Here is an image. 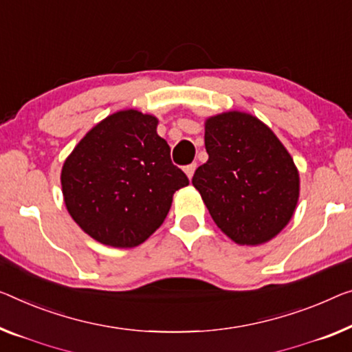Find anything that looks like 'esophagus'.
I'll return each instance as SVG.
<instances>
[{
	"label": "esophagus",
	"mask_w": 352,
	"mask_h": 352,
	"mask_svg": "<svg viewBox=\"0 0 352 352\" xmlns=\"http://www.w3.org/2000/svg\"><path fill=\"white\" fill-rule=\"evenodd\" d=\"M196 167H197L196 162H192V164H188V166L185 167V172H186L188 178H192V175H194V170H196Z\"/></svg>",
	"instance_id": "obj_1"
}]
</instances>
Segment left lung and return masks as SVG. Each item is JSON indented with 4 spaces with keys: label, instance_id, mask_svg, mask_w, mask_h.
Instances as JSON below:
<instances>
[{
    "label": "left lung",
    "instance_id": "8db88e82",
    "mask_svg": "<svg viewBox=\"0 0 352 352\" xmlns=\"http://www.w3.org/2000/svg\"><path fill=\"white\" fill-rule=\"evenodd\" d=\"M206 150L192 185L217 226L239 245L274 239L298 201V172L276 135L253 115L226 112L206 122Z\"/></svg>",
    "mask_w": 352,
    "mask_h": 352
}]
</instances>
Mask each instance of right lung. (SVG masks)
<instances>
[{"mask_svg": "<svg viewBox=\"0 0 352 352\" xmlns=\"http://www.w3.org/2000/svg\"><path fill=\"white\" fill-rule=\"evenodd\" d=\"M156 124L151 115L122 110L88 131L65 161L67 212L98 242L113 248L145 242L166 219L174 192L190 185Z\"/></svg>", "mask_w": 352, "mask_h": 352, "instance_id": "obj_1", "label": "right lung"}]
</instances>
